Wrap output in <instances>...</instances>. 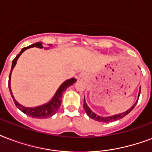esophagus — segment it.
<instances>
[{
    "instance_id": "esophagus-1",
    "label": "esophagus",
    "mask_w": 152,
    "mask_h": 152,
    "mask_svg": "<svg viewBox=\"0 0 152 152\" xmlns=\"http://www.w3.org/2000/svg\"><path fill=\"white\" fill-rule=\"evenodd\" d=\"M86 78V74L84 72H82L78 76V80H83Z\"/></svg>"
}]
</instances>
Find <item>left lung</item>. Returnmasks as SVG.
<instances>
[{"label": "left lung", "instance_id": "obj_1", "mask_svg": "<svg viewBox=\"0 0 152 152\" xmlns=\"http://www.w3.org/2000/svg\"><path fill=\"white\" fill-rule=\"evenodd\" d=\"M140 87L139 94H138V99H137V102L134 103V105H133L131 108L129 109L128 110L125 111V112H123V113H118V114H115V115L109 116V117H102V116L97 115L96 113H94V112L89 108V106H88V104L86 103L85 97H84V99H83V109H84L86 113L88 114V116L89 118H91V119H94V120L95 121H100V122H111V121H115L119 120L121 118H124L125 116L127 115L128 113H129L132 110V109L134 108L135 106L137 105V102H138V99H139L140 97Z\"/></svg>", "mask_w": 152, "mask_h": 152}]
</instances>
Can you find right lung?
I'll list each match as a JSON object with an SVG mask.
<instances>
[{
  "mask_svg": "<svg viewBox=\"0 0 152 152\" xmlns=\"http://www.w3.org/2000/svg\"><path fill=\"white\" fill-rule=\"evenodd\" d=\"M50 46H52V44H50L49 45ZM50 46L47 47V48L45 49H50ZM32 47H38V48H43V46L41 42H36V43H34L31 45V46H28L27 47H24V48L22 49V50L20 51V53L19 54L15 57V59L12 61V69H11L10 74H9V79H8V88H9V91H10L11 95L13 99V101L15 102V106L19 110L22 111L23 113H26L27 115L30 116V117H32V118H48L50 117H52L53 115H54L55 113H57V111L58 110V109L60 108L61 106V97L62 95H63V92L64 91L66 90L67 88H69V86H72L75 82L76 81V80L75 78H71L69 80H67L62 83L61 85L60 86L59 88L57 89L55 95H53V97L48 102L43 104V105H41V106H35V107H26V106H22L21 104H20L15 99V98L13 96L12 92V90H11V74H12V72L14 67L15 66L16 64V62H17L18 58L20 57V56L26 50L30 48H32Z\"/></svg>",
  "mask_w": 152,
  "mask_h": 152,
  "instance_id": "obj_1",
  "label": "right lung"
}]
</instances>
